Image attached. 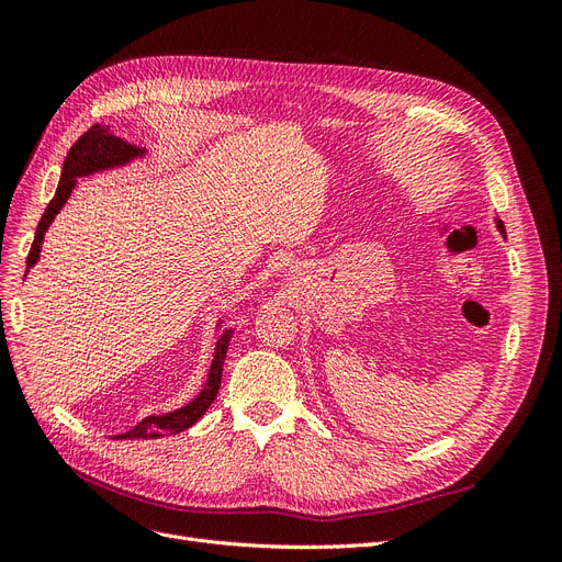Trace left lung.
Segmentation results:
<instances>
[{
  "label": "left lung",
  "mask_w": 562,
  "mask_h": 562,
  "mask_svg": "<svg viewBox=\"0 0 562 562\" xmlns=\"http://www.w3.org/2000/svg\"><path fill=\"white\" fill-rule=\"evenodd\" d=\"M495 223H497V229H499V232H502V234H506V232H504V223H502V220H499V217H497V220H495Z\"/></svg>",
  "instance_id": "1"
}]
</instances>
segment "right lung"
Masks as SVG:
<instances>
[{
	"instance_id": "obj_1",
	"label": "right lung",
	"mask_w": 562,
	"mask_h": 562,
	"mask_svg": "<svg viewBox=\"0 0 562 562\" xmlns=\"http://www.w3.org/2000/svg\"><path fill=\"white\" fill-rule=\"evenodd\" d=\"M145 155H147L145 147H135L122 138H116V135L110 131V126L95 124L87 133H83L81 138L70 147V151H67V157L63 161L58 190H56L54 199L48 201V206H46L40 225H37V232H35V241H32V248L27 255V271L37 265L42 244H44V234L50 227V223L56 220V215L63 211L67 199H70L72 190L77 187V178H87V176H93L100 171H110V168L126 166L135 159H143ZM217 326H223V321H217ZM232 333H234V328H225L223 335L217 337L209 378H206V384H203V389L199 391V396H194L190 403H184L173 413L145 417L143 422L135 424L131 431L119 434L116 438H159L164 434L184 431V429H190L192 424H196L217 396Z\"/></svg>"
}]
</instances>
